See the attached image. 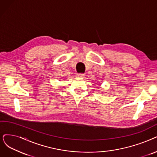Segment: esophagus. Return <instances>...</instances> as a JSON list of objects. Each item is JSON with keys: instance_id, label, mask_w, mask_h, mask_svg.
Masks as SVG:
<instances>
[{"instance_id": "obj_1", "label": "esophagus", "mask_w": 157, "mask_h": 157, "mask_svg": "<svg viewBox=\"0 0 157 157\" xmlns=\"http://www.w3.org/2000/svg\"><path fill=\"white\" fill-rule=\"evenodd\" d=\"M78 76L79 77H84L86 76V74H84V73H78Z\"/></svg>"}]
</instances>
